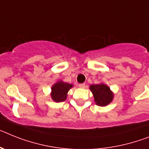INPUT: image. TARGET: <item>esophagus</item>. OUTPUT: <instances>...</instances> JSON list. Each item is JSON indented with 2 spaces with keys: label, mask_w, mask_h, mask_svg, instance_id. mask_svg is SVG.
<instances>
[{
  "label": "esophagus",
  "mask_w": 149,
  "mask_h": 149,
  "mask_svg": "<svg viewBox=\"0 0 149 149\" xmlns=\"http://www.w3.org/2000/svg\"><path fill=\"white\" fill-rule=\"evenodd\" d=\"M79 87L80 88H85V83L79 84Z\"/></svg>",
  "instance_id": "obj_1"
}]
</instances>
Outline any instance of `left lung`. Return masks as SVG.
I'll return each mask as SVG.
<instances>
[{"instance_id":"left-lung-1","label":"left lung","mask_w":149,"mask_h":149,"mask_svg":"<svg viewBox=\"0 0 149 149\" xmlns=\"http://www.w3.org/2000/svg\"><path fill=\"white\" fill-rule=\"evenodd\" d=\"M90 90L94 95V102L97 106L105 107L112 101L113 93L105 84L91 85L90 86Z\"/></svg>"}]
</instances>
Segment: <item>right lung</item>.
Wrapping results in <instances>:
<instances>
[{
	"label": "right lung",
	"mask_w": 149,
	"mask_h": 149,
	"mask_svg": "<svg viewBox=\"0 0 149 149\" xmlns=\"http://www.w3.org/2000/svg\"><path fill=\"white\" fill-rule=\"evenodd\" d=\"M72 87V84L64 82L63 81L57 82L52 87V99L57 103L64 101L67 99V92Z\"/></svg>",
	"instance_id": "add662e5"
}]
</instances>
